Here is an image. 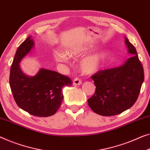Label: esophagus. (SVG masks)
I'll list each match as a JSON object with an SVG mask.
<instances>
[{"mask_svg":"<svg viewBox=\"0 0 150 150\" xmlns=\"http://www.w3.org/2000/svg\"><path fill=\"white\" fill-rule=\"evenodd\" d=\"M73 84L74 85H80L82 84V80L79 78H75L73 80Z\"/></svg>","mask_w":150,"mask_h":150,"instance_id":"esophagus-1","label":"esophagus"}]
</instances>
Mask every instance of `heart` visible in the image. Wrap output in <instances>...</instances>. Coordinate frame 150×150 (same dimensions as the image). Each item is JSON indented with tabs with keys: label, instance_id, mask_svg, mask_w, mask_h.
<instances>
[{
	"label": "heart",
	"instance_id": "1",
	"mask_svg": "<svg viewBox=\"0 0 150 150\" xmlns=\"http://www.w3.org/2000/svg\"><path fill=\"white\" fill-rule=\"evenodd\" d=\"M68 55L70 57H76V56L80 55V51L74 50L69 52ZM108 55H109V51L107 50H103L92 55L88 56L82 61L80 64V69L84 74L94 73L99 70L102 63L106 59ZM55 57L56 59L60 62H65L67 60L66 56L62 53L56 54Z\"/></svg>",
	"mask_w": 150,
	"mask_h": 150
}]
</instances>
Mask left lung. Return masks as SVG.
Segmentation results:
<instances>
[{"label": "left lung", "instance_id": "obj_1", "mask_svg": "<svg viewBox=\"0 0 150 150\" xmlns=\"http://www.w3.org/2000/svg\"><path fill=\"white\" fill-rule=\"evenodd\" d=\"M125 42L133 56L125 64L91 76L96 88L95 94L88 99V104L93 112L101 116H114L131 108L144 80V68L135 47L127 38Z\"/></svg>", "mask_w": 150, "mask_h": 150}]
</instances>
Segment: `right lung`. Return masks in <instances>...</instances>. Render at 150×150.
I'll list each match as a JSON object with an SVG mask.
<instances>
[{
	"mask_svg": "<svg viewBox=\"0 0 150 150\" xmlns=\"http://www.w3.org/2000/svg\"><path fill=\"white\" fill-rule=\"evenodd\" d=\"M34 45L31 36L19 45L11 67L9 84L19 108L33 116L47 117L55 114L64 98L62 88L71 86L70 78L57 71L40 69L36 76L25 75L19 66L21 59Z\"/></svg>",
	"mask_w": 150,
	"mask_h": 150,
	"instance_id": "right-lung-1",
	"label": "right lung"
}]
</instances>
